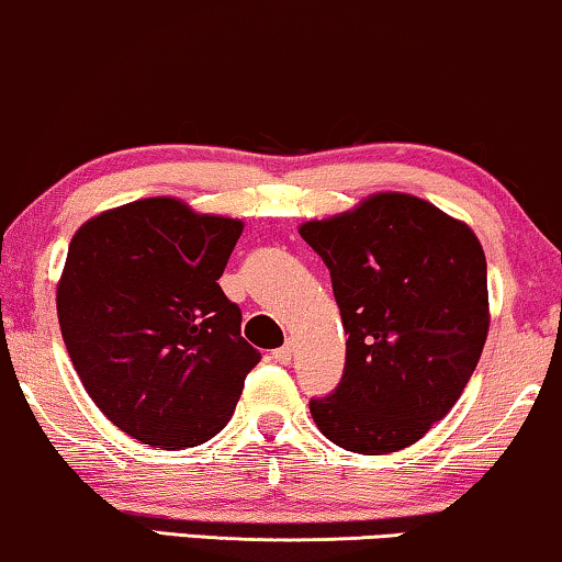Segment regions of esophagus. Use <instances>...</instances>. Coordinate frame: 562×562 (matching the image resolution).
I'll return each instance as SVG.
<instances>
[{
	"instance_id": "34e87169",
	"label": "esophagus",
	"mask_w": 562,
	"mask_h": 562,
	"mask_svg": "<svg viewBox=\"0 0 562 562\" xmlns=\"http://www.w3.org/2000/svg\"><path fill=\"white\" fill-rule=\"evenodd\" d=\"M272 358H274V363L288 366L290 360H293V347H290V345H282L280 350H274V352H272Z\"/></svg>"
}]
</instances>
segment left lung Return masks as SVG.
Wrapping results in <instances>:
<instances>
[{"label": "left lung", "instance_id": "8db88e82", "mask_svg": "<svg viewBox=\"0 0 562 562\" xmlns=\"http://www.w3.org/2000/svg\"><path fill=\"white\" fill-rule=\"evenodd\" d=\"M331 274L347 334L342 381L311 400L331 443L392 453L420 440L464 392L487 339V265L464 223L409 194L301 225Z\"/></svg>", "mask_w": 562, "mask_h": 562}]
</instances>
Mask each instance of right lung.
<instances>
[{"mask_svg":"<svg viewBox=\"0 0 562 562\" xmlns=\"http://www.w3.org/2000/svg\"><path fill=\"white\" fill-rule=\"evenodd\" d=\"M244 223L153 196L75 233L56 311L85 392L126 436L191 449L228 425L261 355L223 288Z\"/></svg>","mask_w":562,"mask_h":562,"instance_id":"obj_1","label":"right lung"}]
</instances>
